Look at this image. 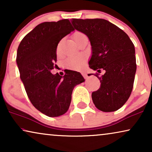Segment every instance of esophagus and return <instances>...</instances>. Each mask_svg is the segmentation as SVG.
Here are the masks:
<instances>
[{
	"instance_id": "1",
	"label": "esophagus",
	"mask_w": 152,
	"mask_h": 152,
	"mask_svg": "<svg viewBox=\"0 0 152 152\" xmlns=\"http://www.w3.org/2000/svg\"><path fill=\"white\" fill-rule=\"evenodd\" d=\"M82 74L83 77H84L85 79H88V75H87L86 72H82Z\"/></svg>"
}]
</instances>
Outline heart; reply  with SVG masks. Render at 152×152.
<instances>
[{"label":"heart","instance_id":"obj_1","mask_svg":"<svg viewBox=\"0 0 152 152\" xmlns=\"http://www.w3.org/2000/svg\"><path fill=\"white\" fill-rule=\"evenodd\" d=\"M75 41L77 43L81 39L86 37L84 33L81 32H75L72 35ZM57 53H59V47L57 48ZM65 65L69 69L74 70H80L83 69L86 65V59L82 55L72 56L68 57L65 61Z\"/></svg>","mask_w":152,"mask_h":152}]
</instances>
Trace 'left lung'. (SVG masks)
I'll return each instance as SVG.
<instances>
[{
	"instance_id": "1",
	"label": "left lung",
	"mask_w": 152,
	"mask_h": 152,
	"mask_svg": "<svg viewBox=\"0 0 152 152\" xmlns=\"http://www.w3.org/2000/svg\"><path fill=\"white\" fill-rule=\"evenodd\" d=\"M74 28L86 34L91 45V69L105 73L100 77L97 91L92 99L97 109L103 112L115 111L128 100L136 72L134 43L123 30L105 19L70 20Z\"/></svg>"
}]
</instances>
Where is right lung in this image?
Instances as JSON below:
<instances>
[{
	"instance_id": "obj_1",
	"label": "right lung",
	"mask_w": 152,
	"mask_h": 152,
	"mask_svg": "<svg viewBox=\"0 0 152 152\" xmlns=\"http://www.w3.org/2000/svg\"><path fill=\"white\" fill-rule=\"evenodd\" d=\"M68 19L39 24L26 34L17 50L16 64L31 103L48 117L66 113L75 86L85 80L68 70L64 76L52 74L59 41L74 31Z\"/></svg>"
}]
</instances>
